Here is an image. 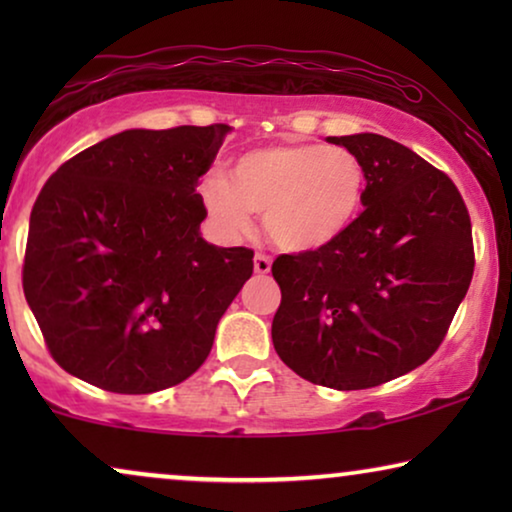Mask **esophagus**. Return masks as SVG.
I'll return each mask as SVG.
<instances>
[{
	"mask_svg": "<svg viewBox=\"0 0 512 512\" xmlns=\"http://www.w3.org/2000/svg\"><path fill=\"white\" fill-rule=\"evenodd\" d=\"M270 268H272L270 256L256 254V258H254V272H256V275H268Z\"/></svg>",
	"mask_w": 512,
	"mask_h": 512,
	"instance_id": "34e87169",
	"label": "esophagus"
}]
</instances>
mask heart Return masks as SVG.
I'll use <instances>...</instances> for the list:
<instances>
[{
	"label": "heart",
	"mask_w": 512,
	"mask_h": 512,
	"mask_svg": "<svg viewBox=\"0 0 512 512\" xmlns=\"http://www.w3.org/2000/svg\"><path fill=\"white\" fill-rule=\"evenodd\" d=\"M366 170L352 151L326 144H277L235 158L228 179L214 172L200 198L228 240L254 228V212L279 249L307 254L333 244L361 212Z\"/></svg>",
	"instance_id": "b5f03b06"
}]
</instances>
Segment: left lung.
Here are the masks:
<instances>
[{
  "mask_svg": "<svg viewBox=\"0 0 512 512\" xmlns=\"http://www.w3.org/2000/svg\"><path fill=\"white\" fill-rule=\"evenodd\" d=\"M366 170L363 212L333 244L272 263V345L338 391L401 377L436 352L473 277L468 209L452 179L394 139L328 137Z\"/></svg>",
  "mask_w": 512,
  "mask_h": 512,
  "instance_id": "8db88e82",
  "label": "left lung"
}]
</instances>
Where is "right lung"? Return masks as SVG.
<instances>
[{
  "mask_svg": "<svg viewBox=\"0 0 512 512\" xmlns=\"http://www.w3.org/2000/svg\"><path fill=\"white\" fill-rule=\"evenodd\" d=\"M228 125L125 130L67 160L30 216L23 291L53 359L114 394L198 370L254 251L200 235L195 191Z\"/></svg>",
  "mask_w": 512,
  "mask_h": 512,
  "instance_id": "right-lung-1",
  "label": "right lung"
}]
</instances>
